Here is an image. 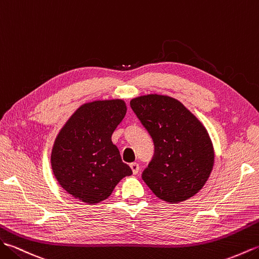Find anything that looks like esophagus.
I'll use <instances>...</instances> for the list:
<instances>
[{
  "instance_id": "1",
  "label": "esophagus",
  "mask_w": 259,
  "mask_h": 259,
  "mask_svg": "<svg viewBox=\"0 0 259 259\" xmlns=\"http://www.w3.org/2000/svg\"><path fill=\"white\" fill-rule=\"evenodd\" d=\"M130 166H131L132 171H133L134 175H136L137 173H139V170H140V165L139 164H137V163H132Z\"/></svg>"
}]
</instances>
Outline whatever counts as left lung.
<instances>
[{
    "label": "left lung",
    "mask_w": 259,
    "mask_h": 259,
    "mask_svg": "<svg viewBox=\"0 0 259 259\" xmlns=\"http://www.w3.org/2000/svg\"><path fill=\"white\" fill-rule=\"evenodd\" d=\"M131 108L154 143L153 158L142 173L143 181L168 203L194 196L214 164L207 131L181 102L168 96L136 97Z\"/></svg>",
    "instance_id": "obj_1"
}]
</instances>
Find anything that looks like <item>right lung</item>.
Returning <instances> with one entry per match:
<instances>
[{"mask_svg":"<svg viewBox=\"0 0 259 259\" xmlns=\"http://www.w3.org/2000/svg\"><path fill=\"white\" fill-rule=\"evenodd\" d=\"M125 114V103L120 100L88 103L57 135L52 168L60 185L72 196L84 203H100L123 177L132 175L112 143L113 132Z\"/></svg>","mask_w":259,"mask_h":259,"instance_id":"right-lung-1","label":"right lung"}]
</instances>
